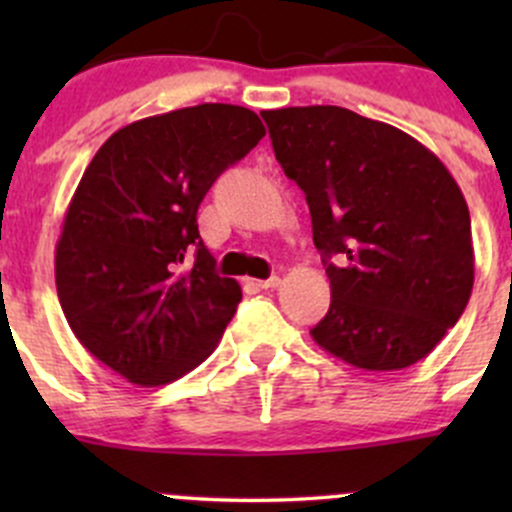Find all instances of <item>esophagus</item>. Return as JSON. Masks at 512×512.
I'll use <instances>...</instances> for the list:
<instances>
[{
    "label": "esophagus",
    "instance_id": "1",
    "mask_svg": "<svg viewBox=\"0 0 512 512\" xmlns=\"http://www.w3.org/2000/svg\"><path fill=\"white\" fill-rule=\"evenodd\" d=\"M250 285L257 289H272V287L280 285V277L272 275V277H267V280H250Z\"/></svg>",
    "mask_w": 512,
    "mask_h": 512
}]
</instances>
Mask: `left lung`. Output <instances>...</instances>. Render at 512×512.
Segmentation results:
<instances>
[{
	"label": "left lung",
	"mask_w": 512,
	"mask_h": 512,
	"mask_svg": "<svg viewBox=\"0 0 512 512\" xmlns=\"http://www.w3.org/2000/svg\"><path fill=\"white\" fill-rule=\"evenodd\" d=\"M262 118L282 170L304 190L332 287L312 339L356 369L421 361L461 319L476 272L453 175L409 133L349 108L292 106Z\"/></svg>",
	"instance_id": "left-lung-1"
}]
</instances>
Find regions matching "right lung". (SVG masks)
I'll list each match as a JSON object with an SVG mask.
<instances>
[{
	"label": "right lung",
	"instance_id": "add662e5",
	"mask_svg": "<svg viewBox=\"0 0 512 512\" xmlns=\"http://www.w3.org/2000/svg\"><path fill=\"white\" fill-rule=\"evenodd\" d=\"M262 136L250 108L200 103L118 128L84 170L56 242V292L86 352L131 384H170L218 347L242 289L215 272L198 208Z\"/></svg>",
	"mask_w": 512,
	"mask_h": 512
}]
</instances>
